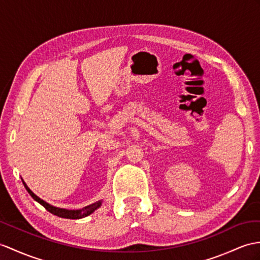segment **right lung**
Masks as SVG:
<instances>
[{"mask_svg":"<svg viewBox=\"0 0 260 260\" xmlns=\"http://www.w3.org/2000/svg\"><path fill=\"white\" fill-rule=\"evenodd\" d=\"M23 184L25 186V188H26V191L29 193V195L33 198L36 202H39V203L41 205H43L44 207L46 208V210L52 213L54 215H56V216L58 217H61V218H69V219H78V218H82V217H86L88 216V215L91 214L94 210H97V208L101 205V202H96V203H93L89 206H86L84 208H81V210H78V211H68V210H64V208H58V207H54L52 205H49L48 203H46V202H44L43 200H41L39 196H36L33 192L30 191V189L27 187V185L25 184V183L23 182Z\"/></svg>","mask_w":260,"mask_h":260,"instance_id":"1","label":"right lung"}]
</instances>
